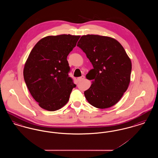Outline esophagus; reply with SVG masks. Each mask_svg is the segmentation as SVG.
<instances>
[{"instance_id": "1", "label": "esophagus", "mask_w": 158, "mask_h": 158, "mask_svg": "<svg viewBox=\"0 0 158 158\" xmlns=\"http://www.w3.org/2000/svg\"><path fill=\"white\" fill-rule=\"evenodd\" d=\"M85 76L82 75V76L78 77V78H77V80H78V81H83V80L85 79Z\"/></svg>"}]
</instances>
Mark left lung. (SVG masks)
Returning a JSON list of instances; mask_svg holds the SVG:
<instances>
[{
	"mask_svg": "<svg viewBox=\"0 0 158 158\" xmlns=\"http://www.w3.org/2000/svg\"><path fill=\"white\" fill-rule=\"evenodd\" d=\"M94 69L86 78L93 80L84 92L88 102L104 109L120 99L130 81L131 62L120 43L115 39L98 35H83L77 43Z\"/></svg>",
	"mask_w": 158,
	"mask_h": 158,
	"instance_id": "obj_1",
	"label": "left lung"
}]
</instances>
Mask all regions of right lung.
<instances>
[{"mask_svg":"<svg viewBox=\"0 0 158 158\" xmlns=\"http://www.w3.org/2000/svg\"><path fill=\"white\" fill-rule=\"evenodd\" d=\"M80 36L63 34L40 40L31 50L23 69L25 82L43 109L54 111L66 104L76 86L69 73L67 57Z\"/></svg>","mask_w":158,"mask_h":158,"instance_id":"1","label":"right lung"}]
</instances>
